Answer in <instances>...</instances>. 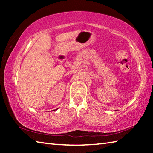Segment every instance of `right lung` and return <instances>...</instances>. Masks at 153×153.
I'll list each match as a JSON object with an SVG mask.
<instances>
[{"label":"right lung","mask_w":153,"mask_h":153,"mask_svg":"<svg viewBox=\"0 0 153 153\" xmlns=\"http://www.w3.org/2000/svg\"><path fill=\"white\" fill-rule=\"evenodd\" d=\"M53 111H55V110H53Z\"/></svg>","instance_id":"right-lung-1"}]
</instances>
